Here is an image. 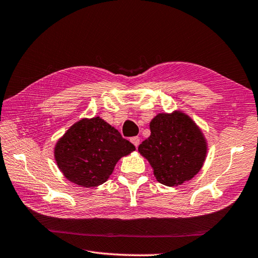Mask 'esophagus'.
Returning a JSON list of instances; mask_svg holds the SVG:
<instances>
[{"label": "esophagus", "instance_id": "1", "mask_svg": "<svg viewBox=\"0 0 258 258\" xmlns=\"http://www.w3.org/2000/svg\"><path fill=\"white\" fill-rule=\"evenodd\" d=\"M131 142L134 144V146L135 147H137L140 145V137H137V136H135V137H132L131 139Z\"/></svg>", "mask_w": 258, "mask_h": 258}]
</instances>
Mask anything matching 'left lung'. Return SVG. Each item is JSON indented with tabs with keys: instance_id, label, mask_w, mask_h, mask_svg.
I'll return each instance as SVG.
<instances>
[{
	"instance_id": "1",
	"label": "left lung",
	"mask_w": 258,
	"mask_h": 258,
	"mask_svg": "<svg viewBox=\"0 0 258 258\" xmlns=\"http://www.w3.org/2000/svg\"><path fill=\"white\" fill-rule=\"evenodd\" d=\"M151 135L139 146L157 181L167 187L180 185L202 168L208 143L201 128L180 110L158 113L151 123Z\"/></svg>"
}]
</instances>
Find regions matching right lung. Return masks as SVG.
Masks as SVG:
<instances>
[{
  "instance_id": "1",
  "label": "right lung",
  "mask_w": 258,
  "mask_h": 258,
  "mask_svg": "<svg viewBox=\"0 0 258 258\" xmlns=\"http://www.w3.org/2000/svg\"><path fill=\"white\" fill-rule=\"evenodd\" d=\"M135 151L119 132L95 116L81 118L67 130L53 148L56 164L69 181L91 188L104 183L117 161Z\"/></svg>"
}]
</instances>
